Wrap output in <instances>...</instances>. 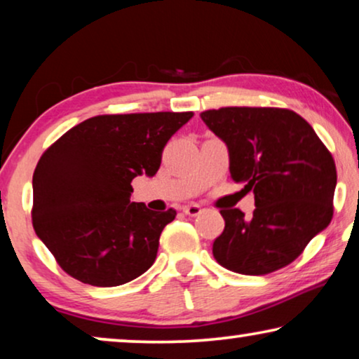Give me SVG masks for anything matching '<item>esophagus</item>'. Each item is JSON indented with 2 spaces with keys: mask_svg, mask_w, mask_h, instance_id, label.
<instances>
[{
  "mask_svg": "<svg viewBox=\"0 0 359 359\" xmlns=\"http://www.w3.org/2000/svg\"><path fill=\"white\" fill-rule=\"evenodd\" d=\"M183 212L186 215H191V217H196V215H199L201 212H203V209H201V205H198V204H188L183 208Z\"/></svg>",
  "mask_w": 359,
  "mask_h": 359,
  "instance_id": "34e87169",
  "label": "esophagus"
}]
</instances>
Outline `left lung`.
<instances>
[{"label": "left lung", "instance_id": "obj_1", "mask_svg": "<svg viewBox=\"0 0 359 359\" xmlns=\"http://www.w3.org/2000/svg\"><path fill=\"white\" fill-rule=\"evenodd\" d=\"M201 119L229 150V170L253 191V217L220 210L212 253L230 271L259 276L294 262L333 215L337 168L311 124L279 107H220Z\"/></svg>", "mask_w": 359, "mask_h": 359}]
</instances>
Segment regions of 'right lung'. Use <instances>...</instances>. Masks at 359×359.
Instances as JSON below:
<instances>
[{
  "mask_svg": "<svg viewBox=\"0 0 359 359\" xmlns=\"http://www.w3.org/2000/svg\"><path fill=\"white\" fill-rule=\"evenodd\" d=\"M193 112L96 116L62 135L32 176L37 237L78 281L121 286L156 258L176 210L130 203L132 180L155 176L161 151Z\"/></svg>",
  "mask_w": 359,
  "mask_h": 359,
  "instance_id": "1",
  "label": "right lung"
}]
</instances>
